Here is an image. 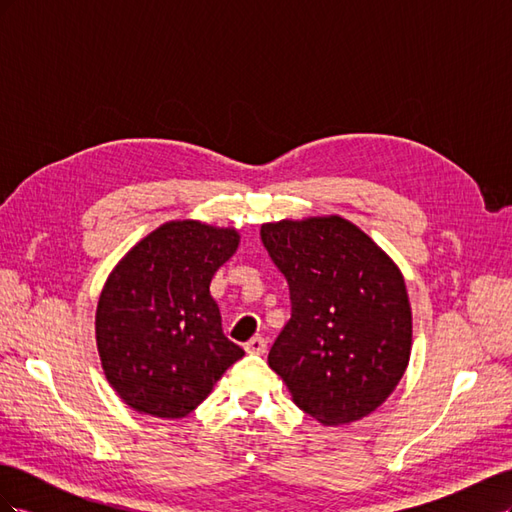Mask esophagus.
I'll use <instances>...</instances> for the list:
<instances>
[{"label": "esophagus", "mask_w": 512, "mask_h": 512, "mask_svg": "<svg viewBox=\"0 0 512 512\" xmlns=\"http://www.w3.org/2000/svg\"><path fill=\"white\" fill-rule=\"evenodd\" d=\"M245 350L250 354H265L267 352V342L265 337H252L250 342L245 344Z\"/></svg>", "instance_id": "1"}]
</instances>
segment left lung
<instances>
[{"label": "left lung", "instance_id": "obj_1", "mask_svg": "<svg viewBox=\"0 0 512 512\" xmlns=\"http://www.w3.org/2000/svg\"><path fill=\"white\" fill-rule=\"evenodd\" d=\"M260 239L290 290V320L271 346L269 367L322 425L359 421L408 367L404 277L363 230L337 215L262 224Z\"/></svg>", "mask_w": 512, "mask_h": 512}]
</instances>
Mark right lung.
<instances>
[{
    "label": "right lung",
    "instance_id": "add662e5",
    "mask_svg": "<svg viewBox=\"0 0 512 512\" xmlns=\"http://www.w3.org/2000/svg\"><path fill=\"white\" fill-rule=\"evenodd\" d=\"M239 235L168 222L134 245L100 294L96 339L106 380L138 412L181 418L245 354L222 333L213 273Z\"/></svg>",
    "mask_w": 512,
    "mask_h": 512
}]
</instances>
